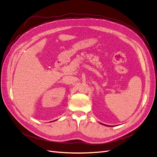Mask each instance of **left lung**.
Segmentation results:
<instances>
[{
  "label": "left lung",
  "instance_id": "1",
  "mask_svg": "<svg viewBox=\"0 0 157 157\" xmlns=\"http://www.w3.org/2000/svg\"><path fill=\"white\" fill-rule=\"evenodd\" d=\"M101 124H103V125H105V126H108L107 125H105V124H102V123H101Z\"/></svg>",
  "mask_w": 157,
  "mask_h": 157
}]
</instances>
